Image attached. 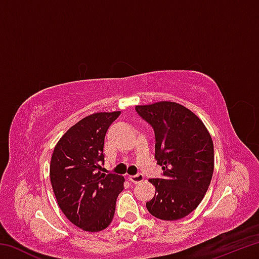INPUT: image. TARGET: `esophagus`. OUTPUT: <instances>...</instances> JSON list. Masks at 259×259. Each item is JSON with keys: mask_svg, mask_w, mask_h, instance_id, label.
Wrapping results in <instances>:
<instances>
[{"mask_svg": "<svg viewBox=\"0 0 259 259\" xmlns=\"http://www.w3.org/2000/svg\"><path fill=\"white\" fill-rule=\"evenodd\" d=\"M128 179H129V181H130L131 183L138 184V183L144 181V176H143L142 174H137V175H135V176H129Z\"/></svg>", "mask_w": 259, "mask_h": 259, "instance_id": "obj_1", "label": "esophagus"}]
</instances>
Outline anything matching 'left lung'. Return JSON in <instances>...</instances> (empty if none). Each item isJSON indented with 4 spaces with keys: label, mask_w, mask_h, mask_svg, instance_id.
I'll return each instance as SVG.
<instances>
[{
    "label": "left lung",
    "mask_w": 259,
    "mask_h": 259,
    "mask_svg": "<svg viewBox=\"0 0 259 259\" xmlns=\"http://www.w3.org/2000/svg\"><path fill=\"white\" fill-rule=\"evenodd\" d=\"M155 135V159L163 177L152 178L155 195L146 203L153 216L177 221L202 201L213 174L211 136L194 113L183 105L159 102L136 106Z\"/></svg>",
    "instance_id": "8db88e82"
}]
</instances>
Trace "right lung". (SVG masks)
<instances>
[{
	"label": "right lung",
	"mask_w": 259,
	"mask_h": 259,
	"mask_svg": "<svg viewBox=\"0 0 259 259\" xmlns=\"http://www.w3.org/2000/svg\"><path fill=\"white\" fill-rule=\"evenodd\" d=\"M121 112L95 113L59 139L50 162V181L59 208L69 222L87 232L111 224L124 178L102 172L104 140Z\"/></svg>",
	"instance_id": "1"
}]
</instances>
